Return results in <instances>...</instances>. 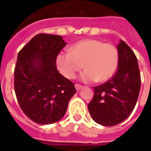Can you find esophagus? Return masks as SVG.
I'll return each instance as SVG.
<instances>
[{"instance_id": "34e87169", "label": "esophagus", "mask_w": 151, "mask_h": 151, "mask_svg": "<svg viewBox=\"0 0 151 151\" xmlns=\"http://www.w3.org/2000/svg\"><path fill=\"white\" fill-rule=\"evenodd\" d=\"M75 88L77 91H79V90H81L82 88V86L79 85V84H75Z\"/></svg>"}]
</instances>
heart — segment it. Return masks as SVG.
Masks as SVG:
<instances>
[{"label": "heart", "instance_id": "obj_1", "mask_svg": "<svg viewBox=\"0 0 151 151\" xmlns=\"http://www.w3.org/2000/svg\"><path fill=\"white\" fill-rule=\"evenodd\" d=\"M118 61L116 47L97 40L79 41L71 52H61L56 59L57 69L66 78H73L84 67L86 70L80 75L84 82L108 81L116 72Z\"/></svg>", "mask_w": 151, "mask_h": 151}]
</instances>
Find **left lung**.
I'll return each mask as SVG.
<instances>
[{"label": "left lung", "instance_id": "obj_1", "mask_svg": "<svg viewBox=\"0 0 151 151\" xmlns=\"http://www.w3.org/2000/svg\"><path fill=\"white\" fill-rule=\"evenodd\" d=\"M118 69L110 80L95 86L88 110L96 123L114 126L129 116L137 101L141 87L138 63L133 50L120 40L117 45Z\"/></svg>", "mask_w": 151, "mask_h": 151}]
</instances>
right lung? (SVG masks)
<instances>
[{"label":"right lung","instance_id":"add662e5","mask_svg":"<svg viewBox=\"0 0 151 151\" xmlns=\"http://www.w3.org/2000/svg\"><path fill=\"white\" fill-rule=\"evenodd\" d=\"M65 45L60 35L39 34L18 52L16 97L25 115L40 124L60 120L77 91L74 84L56 69V56Z\"/></svg>","mask_w":151,"mask_h":151}]
</instances>
